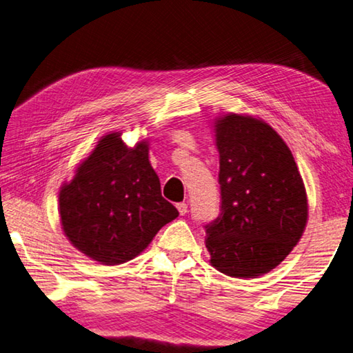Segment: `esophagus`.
I'll list each match as a JSON object with an SVG mask.
<instances>
[{"label":"esophagus","mask_w":353,"mask_h":353,"mask_svg":"<svg viewBox=\"0 0 353 353\" xmlns=\"http://www.w3.org/2000/svg\"><path fill=\"white\" fill-rule=\"evenodd\" d=\"M176 209H178V212H179V215H185V214H188V204H185V203H178V204H176Z\"/></svg>","instance_id":"obj_1"}]
</instances>
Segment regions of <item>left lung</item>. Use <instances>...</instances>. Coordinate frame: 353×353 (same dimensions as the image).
Here are the masks:
<instances>
[{
	"instance_id": "left-lung-1",
	"label": "left lung",
	"mask_w": 353,
	"mask_h": 353,
	"mask_svg": "<svg viewBox=\"0 0 353 353\" xmlns=\"http://www.w3.org/2000/svg\"><path fill=\"white\" fill-rule=\"evenodd\" d=\"M221 214L205 224L210 263L255 278L288 256L307 223V195L283 138L261 119L228 114L215 121Z\"/></svg>"
}]
</instances>
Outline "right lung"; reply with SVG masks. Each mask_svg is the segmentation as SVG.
I'll return each instance as SVG.
<instances>
[{
    "instance_id": "obj_1",
    "label": "right lung",
    "mask_w": 353,
    "mask_h": 353,
    "mask_svg": "<svg viewBox=\"0 0 353 353\" xmlns=\"http://www.w3.org/2000/svg\"><path fill=\"white\" fill-rule=\"evenodd\" d=\"M176 216L175 205L161 196L148 141L128 148L119 132L99 139L59 190L64 235L101 264L134 259Z\"/></svg>"
}]
</instances>
